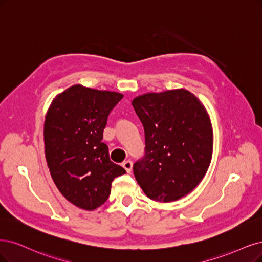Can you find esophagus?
Segmentation results:
<instances>
[{
  "label": "esophagus",
  "instance_id": "obj_1",
  "mask_svg": "<svg viewBox=\"0 0 262 262\" xmlns=\"http://www.w3.org/2000/svg\"><path fill=\"white\" fill-rule=\"evenodd\" d=\"M123 167L125 168V170H126V171H127V172H130V171H132V169H133V162H132L130 160L125 161V162L123 163Z\"/></svg>",
  "mask_w": 262,
  "mask_h": 262
}]
</instances>
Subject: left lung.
<instances>
[{
    "mask_svg": "<svg viewBox=\"0 0 262 262\" xmlns=\"http://www.w3.org/2000/svg\"><path fill=\"white\" fill-rule=\"evenodd\" d=\"M144 129V156L134 175L151 200L171 202L194 189L208 169L212 129L204 106L186 90L146 94L133 100Z\"/></svg>",
    "mask_w": 262,
    "mask_h": 262,
    "instance_id": "1",
    "label": "left lung"
}]
</instances>
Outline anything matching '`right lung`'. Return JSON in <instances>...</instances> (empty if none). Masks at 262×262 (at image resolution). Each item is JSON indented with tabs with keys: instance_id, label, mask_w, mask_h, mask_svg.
Returning <instances> with one entry per match:
<instances>
[{
	"instance_id": "obj_1",
	"label": "right lung",
	"mask_w": 262,
	"mask_h": 262,
	"mask_svg": "<svg viewBox=\"0 0 262 262\" xmlns=\"http://www.w3.org/2000/svg\"><path fill=\"white\" fill-rule=\"evenodd\" d=\"M123 95L81 85L53 100L44 124L45 154L56 187L75 206L93 210L111 193L114 178L126 170L113 163L104 142L108 116Z\"/></svg>"
}]
</instances>
